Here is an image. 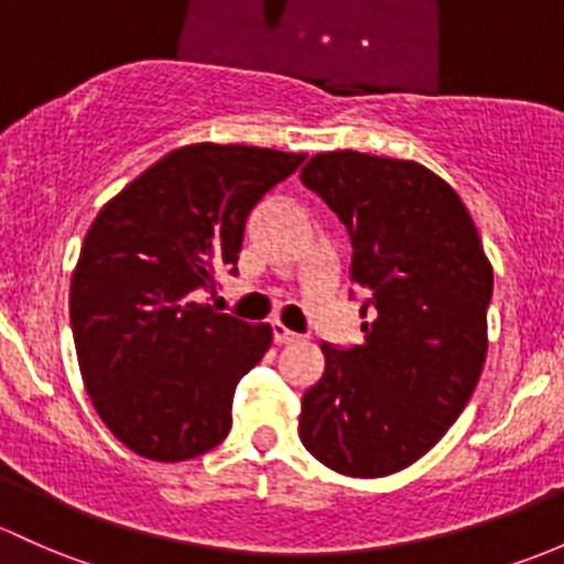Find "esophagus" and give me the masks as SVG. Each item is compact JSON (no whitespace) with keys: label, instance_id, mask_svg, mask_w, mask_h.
<instances>
[{"label":"esophagus","instance_id":"esophagus-1","mask_svg":"<svg viewBox=\"0 0 564 564\" xmlns=\"http://www.w3.org/2000/svg\"><path fill=\"white\" fill-rule=\"evenodd\" d=\"M272 337H275V343H294L300 335L289 329L283 322H272Z\"/></svg>","mask_w":564,"mask_h":564}]
</instances>
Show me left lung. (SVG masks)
I'll use <instances>...</instances> for the list:
<instances>
[{"mask_svg":"<svg viewBox=\"0 0 564 564\" xmlns=\"http://www.w3.org/2000/svg\"><path fill=\"white\" fill-rule=\"evenodd\" d=\"M300 177L346 224L372 313L361 346L322 343L300 441L343 476H391L446 435L481 378L491 264L459 194L424 164L329 151Z\"/></svg>","mask_w":564,"mask_h":564,"instance_id":"8db88e82","label":"left lung"}]
</instances>
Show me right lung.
Listing matches in <instances>:
<instances>
[{"instance_id":"obj_1","label":"right lung","mask_w":564,"mask_h":564,"mask_svg":"<svg viewBox=\"0 0 564 564\" xmlns=\"http://www.w3.org/2000/svg\"><path fill=\"white\" fill-rule=\"evenodd\" d=\"M305 153L183 145L99 210L69 286L83 387L105 426L134 454L183 462L232 426L240 378L264 357L270 324L194 302L237 272L246 218Z\"/></svg>"}]
</instances>
